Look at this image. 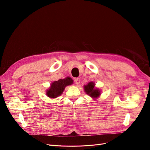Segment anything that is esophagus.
<instances>
[{
    "instance_id": "obj_1",
    "label": "esophagus",
    "mask_w": 150,
    "mask_h": 150,
    "mask_svg": "<svg viewBox=\"0 0 150 150\" xmlns=\"http://www.w3.org/2000/svg\"><path fill=\"white\" fill-rule=\"evenodd\" d=\"M80 82H81V80H80L79 78H75L74 79V83H75V84H79L80 83Z\"/></svg>"
}]
</instances>
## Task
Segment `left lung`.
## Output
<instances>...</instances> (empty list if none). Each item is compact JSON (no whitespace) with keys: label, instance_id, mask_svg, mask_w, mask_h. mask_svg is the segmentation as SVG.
<instances>
[{"label":"left lung","instance_id":"obj_1","mask_svg":"<svg viewBox=\"0 0 150 150\" xmlns=\"http://www.w3.org/2000/svg\"><path fill=\"white\" fill-rule=\"evenodd\" d=\"M94 83L91 82L88 85L84 86V90L86 93L88 94L92 98H98L100 95V91L98 89H94Z\"/></svg>","mask_w":150,"mask_h":150}]
</instances>
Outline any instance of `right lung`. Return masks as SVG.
<instances>
[{"mask_svg": "<svg viewBox=\"0 0 150 150\" xmlns=\"http://www.w3.org/2000/svg\"><path fill=\"white\" fill-rule=\"evenodd\" d=\"M72 82L73 81L69 77L64 79H59L57 81H54L51 84V87L46 93L47 96L51 98H55L60 96L64 90L66 86L71 85L72 84Z\"/></svg>", "mask_w": 150, "mask_h": 150, "instance_id": "right-lung-1", "label": "right lung"}]
</instances>
